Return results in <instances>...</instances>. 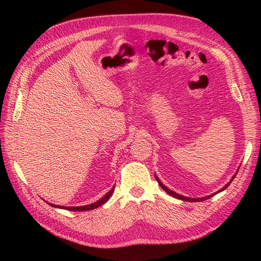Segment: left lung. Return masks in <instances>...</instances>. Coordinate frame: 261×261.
<instances>
[{"label":"left lung","instance_id":"left-lung-1","mask_svg":"<svg viewBox=\"0 0 261 261\" xmlns=\"http://www.w3.org/2000/svg\"><path fill=\"white\" fill-rule=\"evenodd\" d=\"M237 173H238V171H237ZM237 173H236V175H237ZM236 175L233 176V177H232V179L228 182V184H226L223 188H221V190L220 191H218V192H216V193H214V194H211V195H207V196H204V197H198V198H192V197H187V196H182V195H180V194H177V193H175L174 191H171V190H169V188L168 187H166L164 184H163V182L162 181H160L159 180V178H158V177L156 176V175H154V177H156V179H157V181H158V184L160 185V187H162L163 188V190L166 192V193H168L169 194V195L170 196H173V197H175V198H178V199H182V201H186V202H202V201H204V199H207V198H210V197H213L214 195H215V194H218V193H220V192H222V191H224L225 190V188L226 187H228L230 184H231V181L232 180H233L234 179V177H236Z\"/></svg>","mask_w":261,"mask_h":261}]
</instances>
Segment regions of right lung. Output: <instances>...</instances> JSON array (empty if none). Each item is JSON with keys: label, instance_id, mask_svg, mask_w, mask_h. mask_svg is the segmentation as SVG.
Segmentation results:
<instances>
[{"label": "right lung", "instance_id": "right-lung-1", "mask_svg": "<svg viewBox=\"0 0 261 261\" xmlns=\"http://www.w3.org/2000/svg\"><path fill=\"white\" fill-rule=\"evenodd\" d=\"M113 191H114V186H113L112 190L109 191L102 198H99L98 201L94 202L92 204H88V205H83V206H60V205L51 204V203H49V202H47V203L50 205V206L57 207V208H63V210H68V211H91V210H94V208H96L98 206H101V205H103L105 202H107L108 199L110 198V196L112 195Z\"/></svg>", "mask_w": 261, "mask_h": 261}]
</instances>
